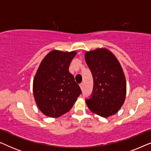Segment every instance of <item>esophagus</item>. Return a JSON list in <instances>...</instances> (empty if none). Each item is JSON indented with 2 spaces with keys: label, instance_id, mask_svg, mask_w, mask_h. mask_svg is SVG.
Returning a JSON list of instances; mask_svg holds the SVG:
<instances>
[{
  "label": "esophagus",
  "instance_id": "34e87169",
  "mask_svg": "<svg viewBox=\"0 0 151 151\" xmlns=\"http://www.w3.org/2000/svg\"><path fill=\"white\" fill-rule=\"evenodd\" d=\"M83 86H84L83 83L80 84V88H81V89H82V88H83Z\"/></svg>",
  "mask_w": 151,
  "mask_h": 151
}]
</instances>
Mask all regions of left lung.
Listing matches in <instances>:
<instances>
[{
	"instance_id": "obj_1",
	"label": "left lung",
	"mask_w": 151,
	"mask_h": 151,
	"mask_svg": "<svg viewBox=\"0 0 151 151\" xmlns=\"http://www.w3.org/2000/svg\"><path fill=\"white\" fill-rule=\"evenodd\" d=\"M85 60L94 84L92 96L86 100L88 109L103 117L115 114L127 94L125 76L118 60L107 49L98 48L86 51Z\"/></svg>"
}]
</instances>
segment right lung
Here are the masks:
<instances>
[{
    "label": "right lung",
    "instance_id": "1",
    "mask_svg": "<svg viewBox=\"0 0 151 151\" xmlns=\"http://www.w3.org/2000/svg\"><path fill=\"white\" fill-rule=\"evenodd\" d=\"M77 52L53 50L44 58L33 82V93L43 114L58 117L71 110L82 91L69 71Z\"/></svg>",
    "mask_w": 151,
    "mask_h": 151
}]
</instances>
